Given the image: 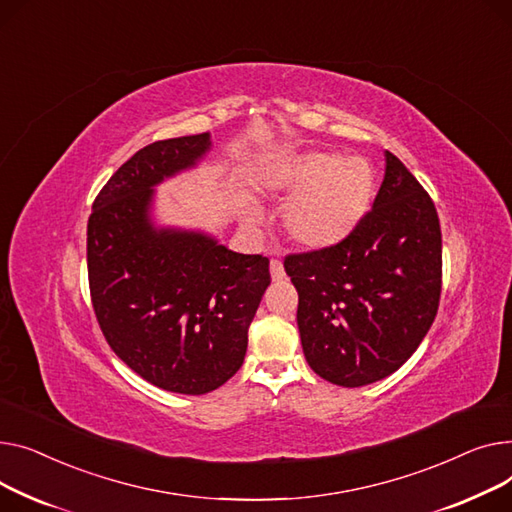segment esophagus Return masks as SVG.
Wrapping results in <instances>:
<instances>
[{
  "label": "esophagus",
  "mask_w": 512,
  "mask_h": 512,
  "mask_svg": "<svg viewBox=\"0 0 512 512\" xmlns=\"http://www.w3.org/2000/svg\"><path fill=\"white\" fill-rule=\"evenodd\" d=\"M270 277H273V281H283L285 279V266L279 258L270 260Z\"/></svg>",
  "instance_id": "esophagus-1"
}]
</instances>
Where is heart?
<instances>
[{"instance_id":"obj_1","label":"heart","mask_w":512,"mask_h":512,"mask_svg":"<svg viewBox=\"0 0 512 512\" xmlns=\"http://www.w3.org/2000/svg\"><path fill=\"white\" fill-rule=\"evenodd\" d=\"M275 186L293 196L285 208V229L293 242L312 250L330 248L368 213L374 173L366 159L308 153L287 163ZM254 219V213H250Z\"/></svg>"}]
</instances>
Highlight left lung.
Instances as JSON below:
<instances>
[{
  "instance_id": "left-lung-1",
  "label": "left lung",
  "mask_w": 512,
  "mask_h": 512,
  "mask_svg": "<svg viewBox=\"0 0 512 512\" xmlns=\"http://www.w3.org/2000/svg\"><path fill=\"white\" fill-rule=\"evenodd\" d=\"M297 326L310 368L339 386L397 372L428 335L442 291L436 206L386 150L372 208L343 242L287 254Z\"/></svg>"
}]
</instances>
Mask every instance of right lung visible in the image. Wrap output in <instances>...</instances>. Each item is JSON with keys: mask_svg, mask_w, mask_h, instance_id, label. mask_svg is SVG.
Segmentation results:
<instances>
[{"mask_svg": "<svg viewBox=\"0 0 512 512\" xmlns=\"http://www.w3.org/2000/svg\"><path fill=\"white\" fill-rule=\"evenodd\" d=\"M208 148V134L140 148L101 188L86 227L90 302L109 347L146 382L182 395L210 393L242 368L270 285L266 256L148 221L153 186Z\"/></svg>", "mask_w": 512, "mask_h": 512, "instance_id": "right-lung-1", "label": "right lung"}]
</instances>
